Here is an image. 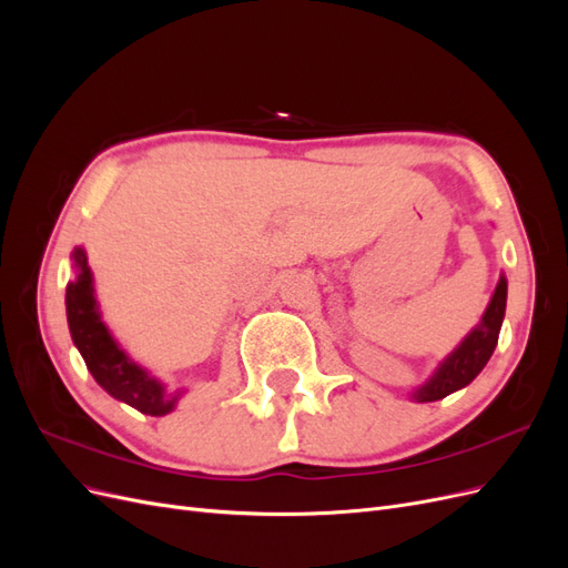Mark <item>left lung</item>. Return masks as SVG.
<instances>
[{
  "label": "left lung",
  "instance_id": "1",
  "mask_svg": "<svg viewBox=\"0 0 568 568\" xmlns=\"http://www.w3.org/2000/svg\"><path fill=\"white\" fill-rule=\"evenodd\" d=\"M505 305H507V282L500 280L495 294L490 298L488 311L480 320L476 329L459 343V348L445 359L434 374V379L424 384L415 398L419 403H432L440 400L445 395H450L457 388H464L476 379V374L486 367L495 346H497V334H500L503 317H505Z\"/></svg>",
  "mask_w": 568,
  "mask_h": 568
}]
</instances>
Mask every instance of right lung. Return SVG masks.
I'll list each match as a JSON object with an SVG mask.
<instances>
[{
    "label": "right lung",
    "mask_w": 568,
    "mask_h": 568,
    "mask_svg": "<svg viewBox=\"0 0 568 568\" xmlns=\"http://www.w3.org/2000/svg\"><path fill=\"white\" fill-rule=\"evenodd\" d=\"M73 263L78 280L65 288V313L68 326L78 351L84 357V365L92 372L97 384L111 393L113 398L132 405L151 417L168 415L175 407L178 395L165 393V388L151 376L130 363V357L118 348L97 311L92 272L88 267V255L82 248L73 251Z\"/></svg>",
    "instance_id": "1"
}]
</instances>
